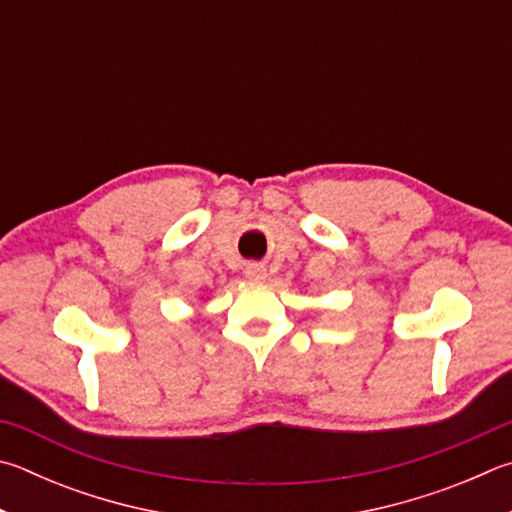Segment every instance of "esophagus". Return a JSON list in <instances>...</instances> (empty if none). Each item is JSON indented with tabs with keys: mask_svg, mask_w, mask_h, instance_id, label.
I'll return each mask as SVG.
<instances>
[{
	"mask_svg": "<svg viewBox=\"0 0 512 512\" xmlns=\"http://www.w3.org/2000/svg\"><path fill=\"white\" fill-rule=\"evenodd\" d=\"M244 273L248 280H266V268L262 264H248Z\"/></svg>",
	"mask_w": 512,
	"mask_h": 512,
	"instance_id": "obj_1",
	"label": "esophagus"
}]
</instances>
